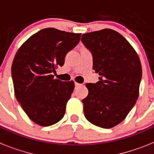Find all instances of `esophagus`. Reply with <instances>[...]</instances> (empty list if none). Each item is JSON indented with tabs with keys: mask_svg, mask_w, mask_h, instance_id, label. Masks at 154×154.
Returning a JSON list of instances; mask_svg holds the SVG:
<instances>
[{
	"mask_svg": "<svg viewBox=\"0 0 154 154\" xmlns=\"http://www.w3.org/2000/svg\"><path fill=\"white\" fill-rule=\"evenodd\" d=\"M81 85H81V84L77 83V82H76V83H75V88H78V87H80V86H81Z\"/></svg>",
	"mask_w": 154,
	"mask_h": 154,
	"instance_id": "1",
	"label": "esophagus"
}]
</instances>
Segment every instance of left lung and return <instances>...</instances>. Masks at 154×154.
<instances>
[{
	"label": "left lung",
	"instance_id": "8db88e82",
	"mask_svg": "<svg viewBox=\"0 0 154 154\" xmlns=\"http://www.w3.org/2000/svg\"><path fill=\"white\" fill-rule=\"evenodd\" d=\"M81 41L91 52L93 69L99 75L97 83L86 84L85 116L93 125L111 128L125 120L136 103L142 78L140 59L128 41L113 29L84 33Z\"/></svg>",
	"mask_w": 154,
	"mask_h": 154
}]
</instances>
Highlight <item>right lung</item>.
<instances>
[{"label": "right lung", "mask_w": 154, "mask_h": 154, "mask_svg": "<svg viewBox=\"0 0 154 154\" xmlns=\"http://www.w3.org/2000/svg\"><path fill=\"white\" fill-rule=\"evenodd\" d=\"M81 33L45 28L21 45L11 66L17 101L31 121L41 126L59 122L74 89V82L62 81L51 73L63 66L66 54L77 46Z\"/></svg>", "instance_id": "right-lung-1"}]
</instances>
